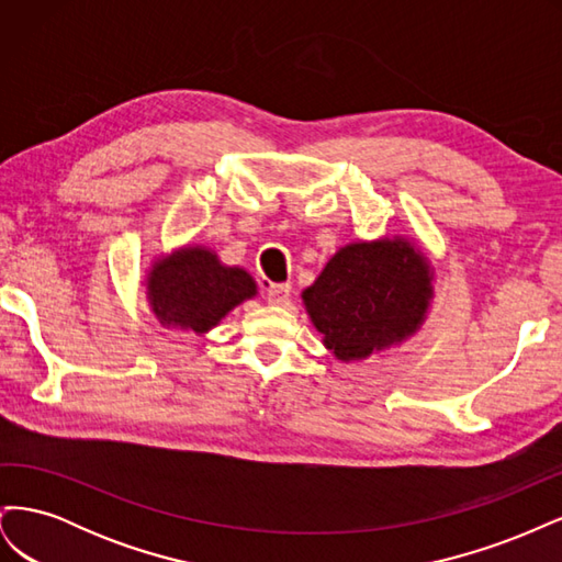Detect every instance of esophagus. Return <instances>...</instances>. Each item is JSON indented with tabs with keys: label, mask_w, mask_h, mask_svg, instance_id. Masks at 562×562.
<instances>
[{
	"label": "esophagus",
	"mask_w": 562,
	"mask_h": 562,
	"mask_svg": "<svg viewBox=\"0 0 562 562\" xmlns=\"http://www.w3.org/2000/svg\"><path fill=\"white\" fill-rule=\"evenodd\" d=\"M293 285L291 283H265V295L271 304H283L291 295Z\"/></svg>",
	"instance_id": "1"
}]
</instances>
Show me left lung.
I'll list each match as a JSON object with an SVG mask.
<instances>
[{"mask_svg":"<svg viewBox=\"0 0 562 562\" xmlns=\"http://www.w3.org/2000/svg\"><path fill=\"white\" fill-rule=\"evenodd\" d=\"M431 271L405 239L349 244L302 293L312 323L339 361L366 359L413 335L431 300Z\"/></svg>","mask_w":562,"mask_h":562,"instance_id":"8db88e82","label":"left lung"}]
</instances>
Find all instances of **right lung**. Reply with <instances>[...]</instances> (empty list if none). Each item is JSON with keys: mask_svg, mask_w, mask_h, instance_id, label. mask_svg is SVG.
<instances>
[{"mask_svg": "<svg viewBox=\"0 0 562 562\" xmlns=\"http://www.w3.org/2000/svg\"><path fill=\"white\" fill-rule=\"evenodd\" d=\"M255 293L244 269L220 265L217 255L194 246L155 262L147 279L149 304L164 326L194 333L211 330Z\"/></svg>", "mask_w": 562, "mask_h": 562, "instance_id": "obj_1", "label": "right lung"}]
</instances>
